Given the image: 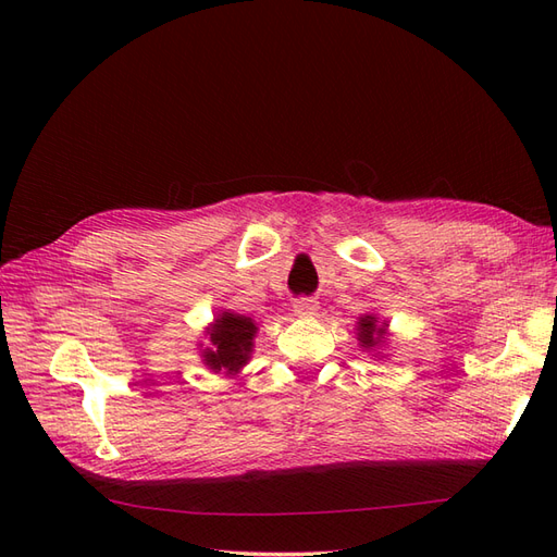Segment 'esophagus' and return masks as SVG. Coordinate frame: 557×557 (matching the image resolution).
Returning <instances> with one entry per match:
<instances>
[{
	"label": "esophagus",
	"instance_id": "34e87169",
	"mask_svg": "<svg viewBox=\"0 0 557 557\" xmlns=\"http://www.w3.org/2000/svg\"><path fill=\"white\" fill-rule=\"evenodd\" d=\"M293 309H295V313L301 315V318H311V315H315V311H318V301L311 299V297H299V299H295Z\"/></svg>",
	"mask_w": 557,
	"mask_h": 557
}]
</instances>
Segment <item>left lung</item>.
Returning a JSON list of instances; mask_svg holds the SVG:
<instances>
[{
  "label": "left lung",
  "instance_id": "left-lung-1",
  "mask_svg": "<svg viewBox=\"0 0 557 557\" xmlns=\"http://www.w3.org/2000/svg\"><path fill=\"white\" fill-rule=\"evenodd\" d=\"M385 323L379 325L376 315H362L358 320V342L364 350H374L383 344L385 339Z\"/></svg>",
  "mask_w": 557,
  "mask_h": 557
}]
</instances>
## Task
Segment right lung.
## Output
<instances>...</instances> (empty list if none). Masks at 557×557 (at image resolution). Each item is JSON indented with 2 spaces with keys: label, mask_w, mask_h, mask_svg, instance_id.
Here are the masks:
<instances>
[{
  "label": "right lung",
  "mask_w": 557,
  "mask_h": 557,
  "mask_svg": "<svg viewBox=\"0 0 557 557\" xmlns=\"http://www.w3.org/2000/svg\"><path fill=\"white\" fill-rule=\"evenodd\" d=\"M258 325L242 313L223 311L215 318V323L209 327L211 348L201 352L205 364L213 372L225 369L227 374H237L239 369L250 360L252 352V336H256Z\"/></svg>",
  "instance_id": "right-lung-1"
}]
</instances>
